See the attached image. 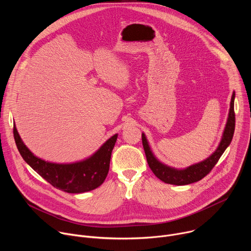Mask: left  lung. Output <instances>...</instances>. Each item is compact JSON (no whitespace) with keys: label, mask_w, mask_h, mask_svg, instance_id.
<instances>
[{"label":"left lung","mask_w":251,"mask_h":251,"mask_svg":"<svg viewBox=\"0 0 251 251\" xmlns=\"http://www.w3.org/2000/svg\"><path fill=\"white\" fill-rule=\"evenodd\" d=\"M234 97H235V93L233 92L231 96V101H230V108H229L227 122L226 125V129L224 131L223 139L220 143L218 149L206 160L201 163L195 164L193 166H190L187 169L176 170L159 162L153 155L145 135L142 134V143H143V147H144L148 165L158 178H160L161 181H163L166 184L184 186V185L196 183L201 180V178L204 177L207 174H209V172L212 170L214 166H216V164L219 162L220 158L222 157L226 149L230 144L233 137L234 128H235Z\"/></svg>","instance_id":"left-lung-1"}]
</instances>
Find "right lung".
<instances>
[{"mask_svg":"<svg viewBox=\"0 0 251 251\" xmlns=\"http://www.w3.org/2000/svg\"><path fill=\"white\" fill-rule=\"evenodd\" d=\"M14 138L23 159L48 183L66 193L80 194L92 191L104 182L117 134L107 140L90 158L74 164H54L35 157L24 144L15 125Z\"/></svg>","mask_w":251,"mask_h":251,"instance_id":"add662e5","label":"right lung"}]
</instances>
